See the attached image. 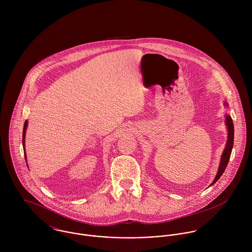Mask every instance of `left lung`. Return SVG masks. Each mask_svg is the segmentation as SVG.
<instances>
[{
    "label": "left lung",
    "instance_id": "8db88e82",
    "mask_svg": "<svg viewBox=\"0 0 252 252\" xmlns=\"http://www.w3.org/2000/svg\"><path fill=\"white\" fill-rule=\"evenodd\" d=\"M224 106L228 107V104L225 102ZM225 124H226L227 130H228L227 142H226L225 148L221 155V159H220V163H219V167H218V171L216 173V178L210 186L214 185L216 181L220 179L222 174L224 173V171L228 165V162H229V159L231 156V152H232V148H233V144H234V124H233V120H232L231 116L228 114L225 115Z\"/></svg>",
    "mask_w": 252,
    "mask_h": 252
}]
</instances>
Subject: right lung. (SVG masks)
<instances>
[{
  "instance_id": "add662e5",
  "label": "right lung",
  "mask_w": 252,
  "mask_h": 252,
  "mask_svg": "<svg viewBox=\"0 0 252 252\" xmlns=\"http://www.w3.org/2000/svg\"><path fill=\"white\" fill-rule=\"evenodd\" d=\"M27 126H28V121L26 120L24 123V127H23V137H22V144H23V149L25 150V135H26V130H27ZM24 156H25V160H27L26 158V152L24 151Z\"/></svg>"
}]
</instances>
